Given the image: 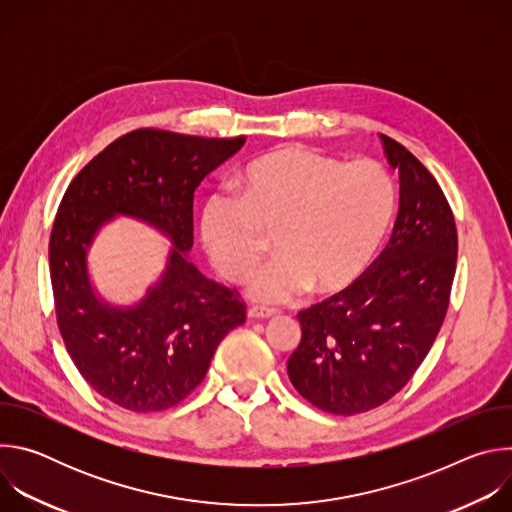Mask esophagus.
Wrapping results in <instances>:
<instances>
[{
    "instance_id": "esophagus-1",
    "label": "esophagus",
    "mask_w": 512,
    "mask_h": 512,
    "mask_svg": "<svg viewBox=\"0 0 512 512\" xmlns=\"http://www.w3.org/2000/svg\"><path fill=\"white\" fill-rule=\"evenodd\" d=\"M277 310H271V308H263V306H251L247 310V316L253 318V320H265V318H271L275 316Z\"/></svg>"
}]
</instances>
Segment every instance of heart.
Instances as JSON below:
<instances>
[{
  "mask_svg": "<svg viewBox=\"0 0 512 512\" xmlns=\"http://www.w3.org/2000/svg\"><path fill=\"white\" fill-rule=\"evenodd\" d=\"M239 198L214 194L200 214V237L214 269L247 279L269 251L277 257L253 279L265 304L348 289L375 259L395 212V184L375 160L348 164L304 145H283L237 176Z\"/></svg>",
  "mask_w": 512,
  "mask_h": 512,
  "instance_id": "1",
  "label": "heart"
}]
</instances>
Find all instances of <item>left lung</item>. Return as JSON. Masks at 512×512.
I'll list each match as a JSON object with an SVG mask.
<instances>
[{
	"label": "left lung",
	"mask_w": 512,
	"mask_h": 512,
	"mask_svg": "<svg viewBox=\"0 0 512 512\" xmlns=\"http://www.w3.org/2000/svg\"><path fill=\"white\" fill-rule=\"evenodd\" d=\"M399 172V212L383 253L348 289L298 314L287 360L296 391L322 411L356 415L395 397L440 332L458 259L454 212L440 184L381 133Z\"/></svg>",
	"instance_id": "left-lung-1"
}]
</instances>
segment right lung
I'll use <instances>...</instances> for the list:
<instances>
[{"instance_id":"right-lung-1","label":"right lung","mask_w":512,"mask_h":512,"mask_svg":"<svg viewBox=\"0 0 512 512\" xmlns=\"http://www.w3.org/2000/svg\"><path fill=\"white\" fill-rule=\"evenodd\" d=\"M243 143V135L135 129L97 154L60 200L48 245L58 330L83 379L123 409L178 405L202 383L216 346L247 318L237 289L186 259L194 190ZM113 213L148 220L175 243L163 281L127 311L99 303L86 275V249Z\"/></svg>"}]
</instances>
